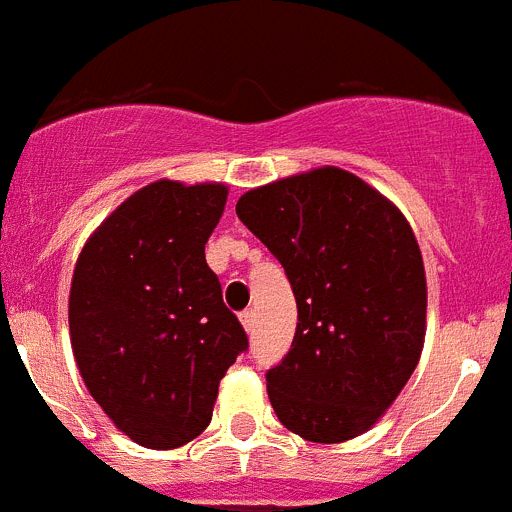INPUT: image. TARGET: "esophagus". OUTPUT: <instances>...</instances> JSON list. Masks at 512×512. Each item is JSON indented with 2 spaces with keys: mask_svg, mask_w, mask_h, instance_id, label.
I'll list each match as a JSON object with an SVG mask.
<instances>
[{
  "mask_svg": "<svg viewBox=\"0 0 512 512\" xmlns=\"http://www.w3.org/2000/svg\"><path fill=\"white\" fill-rule=\"evenodd\" d=\"M241 323H243V328H246L248 333H251L253 323H256V312H253V310H243L241 312Z\"/></svg>",
  "mask_w": 512,
  "mask_h": 512,
  "instance_id": "1",
  "label": "esophagus"
}]
</instances>
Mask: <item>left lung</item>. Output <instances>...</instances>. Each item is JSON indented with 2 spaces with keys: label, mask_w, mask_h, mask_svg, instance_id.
Returning <instances> with one entry per match:
<instances>
[{
  "label": "left lung",
  "mask_w": 512,
  "mask_h": 512,
  "mask_svg": "<svg viewBox=\"0 0 512 512\" xmlns=\"http://www.w3.org/2000/svg\"><path fill=\"white\" fill-rule=\"evenodd\" d=\"M235 212L284 266L295 341L266 372L271 408L312 443L369 431L408 384L425 338V271L402 212L325 166L251 189Z\"/></svg>",
  "instance_id": "obj_1"
}]
</instances>
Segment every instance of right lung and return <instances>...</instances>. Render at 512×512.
<instances>
[{"mask_svg": "<svg viewBox=\"0 0 512 512\" xmlns=\"http://www.w3.org/2000/svg\"><path fill=\"white\" fill-rule=\"evenodd\" d=\"M225 200L223 184H148L76 261V366L112 423L148 449H176L205 431L220 379L248 348L205 261Z\"/></svg>", "mask_w": 512, "mask_h": 512, "instance_id": "1", "label": "right lung"}]
</instances>
